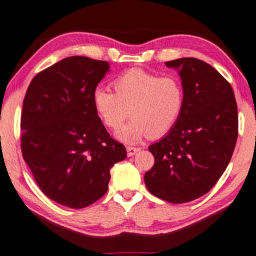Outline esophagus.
<instances>
[{
    "label": "esophagus",
    "mask_w": 256,
    "mask_h": 256,
    "mask_svg": "<svg viewBox=\"0 0 256 256\" xmlns=\"http://www.w3.org/2000/svg\"><path fill=\"white\" fill-rule=\"evenodd\" d=\"M140 150H141V148L130 147V146H129V147H127V155L128 156H132V155H135L136 152H138Z\"/></svg>",
    "instance_id": "esophagus-1"
}]
</instances>
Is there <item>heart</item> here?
Listing matches in <instances>:
<instances>
[{"label": "heart", "instance_id": "obj_1", "mask_svg": "<svg viewBox=\"0 0 256 256\" xmlns=\"http://www.w3.org/2000/svg\"><path fill=\"white\" fill-rule=\"evenodd\" d=\"M112 87L115 92L95 88L92 101L100 120L112 130L120 128L130 112L132 118L116 132L124 144H136L148 135H164L184 112V90L176 76H158L135 68L118 75Z\"/></svg>", "mask_w": 256, "mask_h": 256}]
</instances>
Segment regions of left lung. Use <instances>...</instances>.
<instances>
[{"instance_id": "8db88e82", "label": "left lung", "mask_w": 256, "mask_h": 256, "mask_svg": "<svg viewBox=\"0 0 256 256\" xmlns=\"http://www.w3.org/2000/svg\"><path fill=\"white\" fill-rule=\"evenodd\" d=\"M184 90V112L168 134L149 146L155 164L144 174L152 195L184 204L208 193L230 164L238 140V106L230 82L194 58L166 62Z\"/></svg>"}]
</instances>
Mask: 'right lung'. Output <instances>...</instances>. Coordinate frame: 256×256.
<instances>
[{
	"instance_id": "1",
	"label": "right lung",
	"mask_w": 256,
	"mask_h": 256,
	"mask_svg": "<svg viewBox=\"0 0 256 256\" xmlns=\"http://www.w3.org/2000/svg\"><path fill=\"white\" fill-rule=\"evenodd\" d=\"M108 72V62L70 56L38 72L23 100V158L44 195L66 207L84 208L104 196L110 168L127 156L92 106Z\"/></svg>"
}]
</instances>
